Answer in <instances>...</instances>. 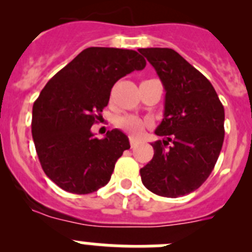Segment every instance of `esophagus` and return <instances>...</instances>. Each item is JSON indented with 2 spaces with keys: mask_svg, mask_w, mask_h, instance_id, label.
Wrapping results in <instances>:
<instances>
[{
  "mask_svg": "<svg viewBox=\"0 0 252 252\" xmlns=\"http://www.w3.org/2000/svg\"><path fill=\"white\" fill-rule=\"evenodd\" d=\"M130 145L131 148H135L137 145V139H135L133 136H130Z\"/></svg>",
  "mask_w": 252,
  "mask_h": 252,
  "instance_id": "esophagus-1",
  "label": "esophagus"
}]
</instances>
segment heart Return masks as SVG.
<instances>
[{
  "mask_svg": "<svg viewBox=\"0 0 252 252\" xmlns=\"http://www.w3.org/2000/svg\"><path fill=\"white\" fill-rule=\"evenodd\" d=\"M117 125L131 135H140L146 126V122L136 116H122L117 120Z\"/></svg>",
  "mask_w": 252,
  "mask_h": 252,
  "instance_id": "obj_1",
  "label": "heart"
}]
</instances>
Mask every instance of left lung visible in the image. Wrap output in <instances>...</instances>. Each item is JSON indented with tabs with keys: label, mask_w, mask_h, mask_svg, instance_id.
<instances>
[{
	"label": "left lung",
	"mask_w": 252,
	"mask_h": 252,
	"mask_svg": "<svg viewBox=\"0 0 252 252\" xmlns=\"http://www.w3.org/2000/svg\"><path fill=\"white\" fill-rule=\"evenodd\" d=\"M164 90V119L151 144L154 157L140 169L142 184L161 197L194 192L217 162L224 139V110L211 82L169 48L140 49Z\"/></svg>",
	"instance_id": "1"
}]
</instances>
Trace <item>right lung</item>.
Listing matches in <instances>:
<instances>
[{
    "label": "right lung",
    "instance_id": "1",
    "mask_svg": "<svg viewBox=\"0 0 252 252\" xmlns=\"http://www.w3.org/2000/svg\"><path fill=\"white\" fill-rule=\"evenodd\" d=\"M135 50L87 48L46 83L32 107V139L44 173L58 187L88 194L106 186L115 164L130 149L122 131L97 139L92 125L120 78L145 68Z\"/></svg>",
    "mask_w": 252,
    "mask_h": 252
}]
</instances>
